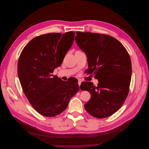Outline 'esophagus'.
I'll use <instances>...</instances> for the list:
<instances>
[{
    "mask_svg": "<svg viewBox=\"0 0 149 149\" xmlns=\"http://www.w3.org/2000/svg\"><path fill=\"white\" fill-rule=\"evenodd\" d=\"M81 80H80V79H79L78 80V81H77V83H78V85H79V86H81Z\"/></svg>",
    "mask_w": 149,
    "mask_h": 149,
    "instance_id": "1",
    "label": "esophagus"
}]
</instances>
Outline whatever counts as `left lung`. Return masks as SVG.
Listing matches in <instances>:
<instances>
[{
  "mask_svg": "<svg viewBox=\"0 0 149 149\" xmlns=\"http://www.w3.org/2000/svg\"><path fill=\"white\" fill-rule=\"evenodd\" d=\"M76 33V43L88 58L87 70L99 82L97 87L90 82L81 83L80 88L91 95L84 107L95 118H107L121 107L128 95L132 76L130 56L121 42L109 35Z\"/></svg>",
  "mask_w": 149,
  "mask_h": 149,
  "instance_id": "1",
  "label": "left lung"
}]
</instances>
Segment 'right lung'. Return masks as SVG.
Masks as SVG:
<instances>
[{"mask_svg":"<svg viewBox=\"0 0 149 149\" xmlns=\"http://www.w3.org/2000/svg\"><path fill=\"white\" fill-rule=\"evenodd\" d=\"M74 35L73 31L40 35L28 42L19 56L17 73L24 93L44 116L53 117L64 111L79 91L76 78L63 81L52 74L72 47Z\"/></svg>","mask_w":149,"mask_h":149,"instance_id":"obj_1","label":"right lung"}]
</instances>
